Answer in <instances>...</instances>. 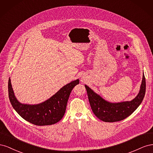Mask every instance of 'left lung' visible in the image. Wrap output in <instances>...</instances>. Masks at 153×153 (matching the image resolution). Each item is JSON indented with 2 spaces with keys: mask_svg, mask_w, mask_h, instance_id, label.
Wrapping results in <instances>:
<instances>
[{
  "mask_svg": "<svg viewBox=\"0 0 153 153\" xmlns=\"http://www.w3.org/2000/svg\"><path fill=\"white\" fill-rule=\"evenodd\" d=\"M146 78L143 75L139 93L130 101L112 103L103 100L91 89L85 85L91 107L96 116L104 122L122 121L129 116L140 105L146 93Z\"/></svg>",
  "mask_w": 153,
  "mask_h": 153,
  "instance_id": "obj_1",
  "label": "left lung"
}]
</instances>
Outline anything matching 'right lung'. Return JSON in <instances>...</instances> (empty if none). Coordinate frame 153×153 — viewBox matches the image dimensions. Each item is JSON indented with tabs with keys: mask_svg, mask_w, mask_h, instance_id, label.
Instances as JSON below:
<instances>
[{
	"mask_svg": "<svg viewBox=\"0 0 153 153\" xmlns=\"http://www.w3.org/2000/svg\"><path fill=\"white\" fill-rule=\"evenodd\" d=\"M79 84L77 79L62 87L56 94L45 102L38 105L22 104L14 94L10 78L8 81V93L10 102L20 116L37 126H46L57 123L66 112V105L73 87Z\"/></svg>",
	"mask_w": 153,
	"mask_h": 153,
	"instance_id": "1",
	"label": "right lung"
}]
</instances>
